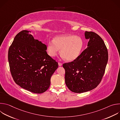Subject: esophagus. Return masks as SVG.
I'll return each mask as SVG.
<instances>
[{
  "instance_id": "1",
  "label": "esophagus",
  "mask_w": 120,
  "mask_h": 120,
  "mask_svg": "<svg viewBox=\"0 0 120 120\" xmlns=\"http://www.w3.org/2000/svg\"><path fill=\"white\" fill-rule=\"evenodd\" d=\"M58 65H59V66H62V63L58 62Z\"/></svg>"
}]
</instances>
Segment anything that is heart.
I'll list each match as a JSON object with an SVG mask.
<instances>
[{"label":"heart","instance_id":"heart-1","mask_svg":"<svg viewBox=\"0 0 120 120\" xmlns=\"http://www.w3.org/2000/svg\"><path fill=\"white\" fill-rule=\"evenodd\" d=\"M83 47L82 39L72 35H65L55 38L47 44V52L51 57L56 56L60 49L61 56L68 61L75 60L80 56Z\"/></svg>","mask_w":120,"mask_h":120}]
</instances>
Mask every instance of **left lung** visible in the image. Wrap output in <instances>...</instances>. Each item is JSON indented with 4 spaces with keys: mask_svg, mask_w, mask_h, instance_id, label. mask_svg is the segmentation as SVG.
<instances>
[{
    "mask_svg": "<svg viewBox=\"0 0 120 120\" xmlns=\"http://www.w3.org/2000/svg\"><path fill=\"white\" fill-rule=\"evenodd\" d=\"M87 48L73 61L63 64L65 82L70 91L86 92L96 88L105 72L108 59L107 47L102 38L94 32L85 31Z\"/></svg>",
    "mask_w": 120,
    "mask_h": 120,
    "instance_id": "left-lung-1",
    "label": "left lung"
}]
</instances>
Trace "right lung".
Here are the masks:
<instances>
[{
    "instance_id": "1",
    "label": "right lung",
    "mask_w": 120,
    "mask_h": 120,
    "mask_svg": "<svg viewBox=\"0 0 120 120\" xmlns=\"http://www.w3.org/2000/svg\"><path fill=\"white\" fill-rule=\"evenodd\" d=\"M31 32L22 30L15 37L8 52L12 76L21 87L41 94L49 87L58 63L46 52V45L34 39Z\"/></svg>"
}]
</instances>
